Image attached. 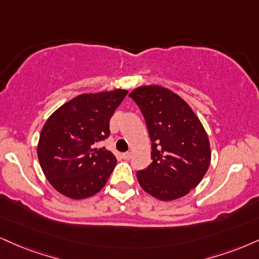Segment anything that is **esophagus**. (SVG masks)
<instances>
[{
	"label": "esophagus",
	"mask_w": 259,
	"mask_h": 259,
	"mask_svg": "<svg viewBox=\"0 0 259 259\" xmlns=\"http://www.w3.org/2000/svg\"><path fill=\"white\" fill-rule=\"evenodd\" d=\"M121 158H123V159H125V160H129L130 158H132V153H130V152H126V153H123V154H121Z\"/></svg>",
	"instance_id": "obj_1"
}]
</instances>
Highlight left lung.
<instances>
[{
    "label": "left lung",
    "mask_w": 259,
    "mask_h": 259,
    "mask_svg": "<svg viewBox=\"0 0 259 259\" xmlns=\"http://www.w3.org/2000/svg\"><path fill=\"white\" fill-rule=\"evenodd\" d=\"M141 110L152 141V163L136 172L145 192L175 200L195 188L210 166L207 134L189 105L160 85H143L129 94Z\"/></svg>",
    "instance_id": "8db88e82"
}]
</instances>
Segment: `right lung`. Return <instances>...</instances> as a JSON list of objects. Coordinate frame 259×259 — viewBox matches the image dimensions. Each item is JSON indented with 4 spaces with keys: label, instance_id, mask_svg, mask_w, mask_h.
Returning a JSON list of instances; mask_svg holds the SVG:
<instances>
[{
    "label": "right lung",
    "instance_id": "1",
    "mask_svg": "<svg viewBox=\"0 0 259 259\" xmlns=\"http://www.w3.org/2000/svg\"><path fill=\"white\" fill-rule=\"evenodd\" d=\"M127 90L82 94L59 107L43 125L37 154L49 183L71 199L101 191L117 164L95 143L110 136V119Z\"/></svg>",
    "mask_w": 259,
    "mask_h": 259
}]
</instances>
